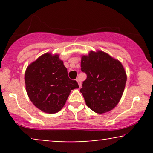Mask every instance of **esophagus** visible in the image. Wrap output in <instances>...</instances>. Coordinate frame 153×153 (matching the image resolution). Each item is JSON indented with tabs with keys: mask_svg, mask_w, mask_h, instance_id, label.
Masks as SVG:
<instances>
[{
	"mask_svg": "<svg viewBox=\"0 0 153 153\" xmlns=\"http://www.w3.org/2000/svg\"><path fill=\"white\" fill-rule=\"evenodd\" d=\"M76 80H77V82H78V85H79V87H81V85H82V82H81V81H80V78H77L76 79Z\"/></svg>",
	"mask_w": 153,
	"mask_h": 153,
	"instance_id": "34e87169",
	"label": "esophagus"
}]
</instances>
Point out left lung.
I'll list each match as a JSON object with an SVG mask.
<instances>
[{"label":"left lung","instance_id":"1","mask_svg":"<svg viewBox=\"0 0 153 153\" xmlns=\"http://www.w3.org/2000/svg\"><path fill=\"white\" fill-rule=\"evenodd\" d=\"M80 67L87 75L80 90L87 106L98 114L113 109L127 81L122 63L102 51H91L88 56H82Z\"/></svg>","mask_w":153,"mask_h":153}]
</instances>
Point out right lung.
Listing matches in <instances>:
<instances>
[{
  "label": "right lung",
  "mask_w": 153,
  "mask_h": 153,
  "mask_svg": "<svg viewBox=\"0 0 153 153\" xmlns=\"http://www.w3.org/2000/svg\"><path fill=\"white\" fill-rule=\"evenodd\" d=\"M24 79L31 102L48 114L62 109L71 90L79 88L76 80L69 78L67 68L57 54L40 56L28 66Z\"/></svg>",
  "instance_id": "add662e5"
}]
</instances>
